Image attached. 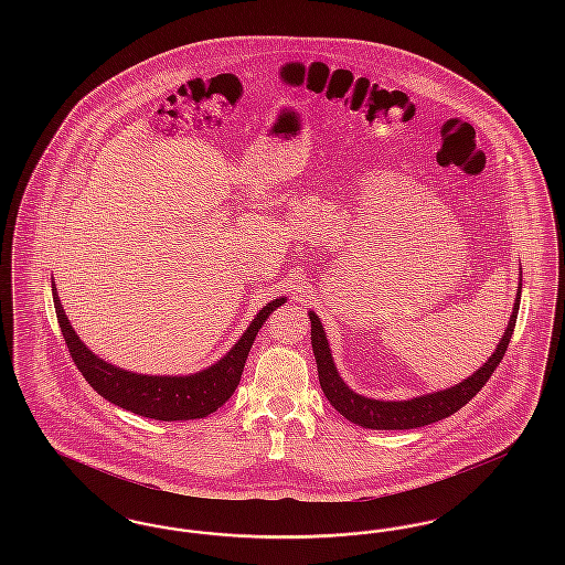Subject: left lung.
I'll use <instances>...</instances> for the list:
<instances>
[{"label":"left lung","mask_w":565,"mask_h":565,"mask_svg":"<svg viewBox=\"0 0 565 565\" xmlns=\"http://www.w3.org/2000/svg\"><path fill=\"white\" fill-rule=\"evenodd\" d=\"M519 275H521V270H519ZM519 300H521V277H519V290L514 298V307H512L511 322L507 326L500 343L495 345V351L489 355V360L477 373H472L468 379L459 381L457 385H451L447 390L415 396L411 401H375V398L355 394L350 385L341 379L337 366H334L332 351L328 345L320 318L316 316V311H309L311 345H313V355L318 362V375H320L322 392L345 419H350L351 424H355V426L369 428V430H411V428H422V426H430L434 422H440V419L457 413L463 404L470 403L481 392L487 379L493 375L495 366L502 362L507 348L511 343L514 323H516Z\"/></svg>","instance_id":"left-lung-1"}]
</instances>
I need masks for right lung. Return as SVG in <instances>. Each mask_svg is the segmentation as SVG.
Wrapping results in <instances>:
<instances>
[{
    "instance_id": "1",
    "label": "right lung",
    "mask_w": 565,
    "mask_h": 565,
    "mask_svg": "<svg viewBox=\"0 0 565 565\" xmlns=\"http://www.w3.org/2000/svg\"><path fill=\"white\" fill-rule=\"evenodd\" d=\"M53 300L56 320L70 353L82 376L99 396L141 417L159 422H189L212 415L233 396L242 381L243 366L258 330L269 318L270 311L281 307L288 296H279L267 302L224 358L192 375H141L109 364L82 343L63 311L54 279Z\"/></svg>"
}]
</instances>
